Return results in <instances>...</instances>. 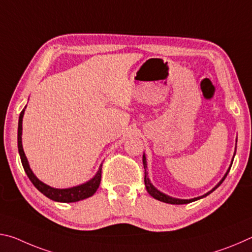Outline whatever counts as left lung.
<instances>
[{"label": "left lung", "instance_id": "left-lung-1", "mask_svg": "<svg viewBox=\"0 0 252 252\" xmlns=\"http://www.w3.org/2000/svg\"><path fill=\"white\" fill-rule=\"evenodd\" d=\"M234 155H236V152H234ZM142 161H143V167H144V185H146L147 191L149 192V194H151L153 198L157 199V200H159V201L165 202V203H170V204H186V203H190V202H192V201H195V200H199V199H201V198H203V197H207L208 194H210V193L212 192V191H215V190L217 189V188H218V187L221 185V183L223 182V180L225 179V177L228 176V173H229L230 169H231V165H232V163H231V165H230V168H229V170L227 171V173H225V176L222 178V180H221V181L218 183V185H217L215 188H213V189H212L211 191H209L208 193L202 195V197H198V198H194V199L181 200V199H174V198H171V197H169V195H167V194L160 192L159 190H157L156 188L151 185L150 180H149V178L147 177V174H148V172H147V161H146V157H144V156H143ZM232 161H233V160H232Z\"/></svg>", "mask_w": 252, "mask_h": 252}]
</instances>
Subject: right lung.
<instances>
[{"instance_id": "1", "label": "right lung", "mask_w": 252, "mask_h": 252, "mask_svg": "<svg viewBox=\"0 0 252 252\" xmlns=\"http://www.w3.org/2000/svg\"><path fill=\"white\" fill-rule=\"evenodd\" d=\"M24 114V109L22 112L20 113L19 118V127H18V148H19V153L21 157V161H22V165L24 168L25 173L28 174V177L31 182L36 188L37 190L40 191L41 193H43L45 197H48L51 200H54V201L58 202H76L80 201V200L87 199L91 197L95 193L97 188L100 186L101 182V173H102V165L99 169V171L95 174V177L84 185H81L78 187L70 188V189H54V188H51L49 186L44 185L43 182H41L39 179L34 176L33 172L30 169V165L28 163V159L24 155L23 147H22V118Z\"/></svg>"}]
</instances>
